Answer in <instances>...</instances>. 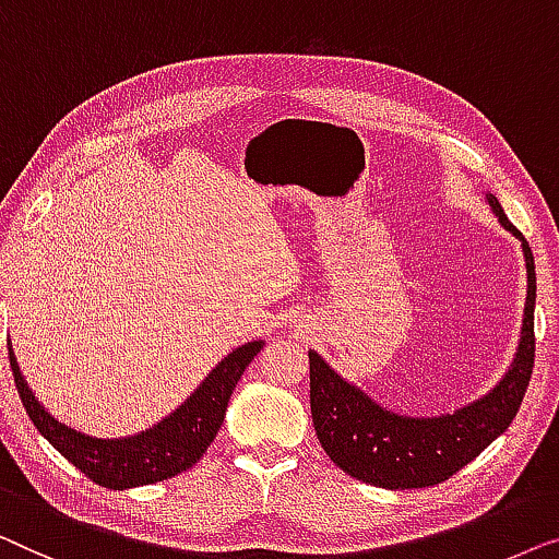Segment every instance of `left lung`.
<instances>
[{"label":"left lung","instance_id":"1","mask_svg":"<svg viewBox=\"0 0 559 559\" xmlns=\"http://www.w3.org/2000/svg\"><path fill=\"white\" fill-rule=\"evenodd\" d=\"M493 215L522 240L526 261V304L516 357L497 388L453 415L407 418L377 405L355 384L342 380L317 352H309L311 418L319 443L344 474L382 489H426L451 478L476 459L514 420L530 388L534 367V298L537 276L524 235L509 223L493 194Z\"/></svg>","mask_w":559,"mask_h":559}]
</instances>
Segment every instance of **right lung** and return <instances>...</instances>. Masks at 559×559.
I'll return each instance as SVG.
<instances>
[{
	"label": "right lung",
	"mask_w": 559,
	"mask_h": 559,
	"mask_svg": "<svg viewBox=\"0 0 559 559\" xmlns=\"http://www.w3.org/2000/svg\"><path fill=\"white\" fill-rule=\"evenodd\" d=\"M261 349L263 342L242 344L204 377L200 388L169 418L156 423L144 433L116 440L91 438L81 430L62 426L35 400L25 377L20 374L12 349L10 367L29 420L50 440L55 451L66 455L91 481L106 486V489L123 491L131 489V486L156 484L182 474L202 459V453L207 451V445L215 440L219 426H223L227 400H230L235 384H238L246 367Z\"/></svg>",
	"instance_id": "right-lung-1"
}]
</instances>
